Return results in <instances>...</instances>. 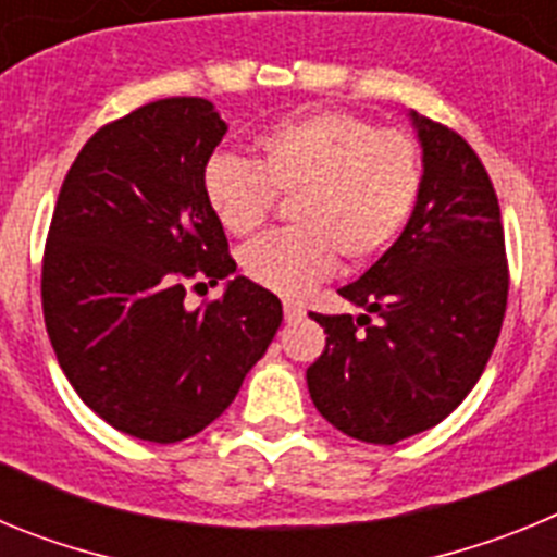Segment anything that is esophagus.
Returning a JSON list of instances; mask_svg holds the SVG:
<instances>
[{
	"mask_svg": "<svg viewBox=\"0 0 557 557\" xmlns=\"http://www.w3.org/2000/svg\"><path fill=\"white\" fill-rule=\"evenodd\" d=\"M304 314V304L295 301V298H284V318L287 321H298Z\"/></svg>",
	"mask_w": 557,
	"mask_h": 557,
	"instance_id": "34e87169",
	"label": "esophagus"
}]
</instances>
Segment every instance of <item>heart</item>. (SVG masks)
Wrapping results in <instances>:
<instances>
[{
    "label": "heart",
    "mask_w": 557,
    "mask_h": 557,
    "mask_svg": "<svg viewBox=\"0 0 557 557\" xmlns=\"http://www.w3.org/2000/svg\"><path fill=\"white\" fill-rule=\"evenodd\" d=\"M256 152L259 161L211 156L206 203L228 234L245 236L262 228L278 195H293L295 225L239 250L250 282L284 295L326 278L337 253L348 264L385 253L410 223L424 181L410 133L337 108L275 122L256 136Z\"/></svg>",
    "instance_id": "heart-1"
}]
</instances>
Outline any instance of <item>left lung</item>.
<instances>
[{
  "label": "left lung",
  "mask_w": 557,
  "mask_h": 557,
  "mask_svg": "<svg viewBox=\"0 0 557 557\" xmlns=\"http://www.w3.org/2000/svg\"><path fill=\"white\" fill-rule=\"evenodd\" d=\"M424 181L410 223L339 289L366 314H312L326 348L307 368L314 407L366 444L441 424L488 366L508 307L505 228L488 170L460 133L418 120Z\"/></svg>",
  "instance_id": "left-lung-1"
}]
</instances>
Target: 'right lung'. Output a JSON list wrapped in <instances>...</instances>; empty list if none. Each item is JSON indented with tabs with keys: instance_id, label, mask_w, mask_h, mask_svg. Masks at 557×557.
<instances>
[{
	"instance_id": "add662e5",
	"label": "right lung",
	"mask_w": 557,
	"mask_h": 557,
	"mask_svg": "<svg viewBox=\"0 0 557 557\" xmlns=\"http://www.w3.org/2000/svg\"><path fill=\"white\" fill-rule=\"evenodd\" d=\"M225 122L203 97L147 102L102 125L58 195L41 262L44 323L63 373L102 421L178 444L220 418L282 326L236 270L203 191Z\"/></svg>"
}]
</instances>
